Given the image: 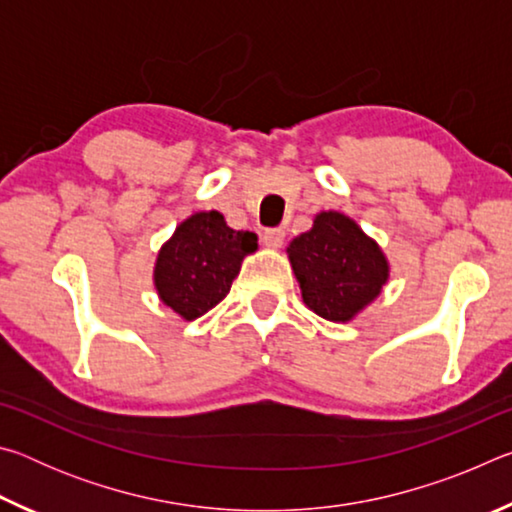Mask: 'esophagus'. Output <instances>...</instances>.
<instances>
[{
	"label": "esophagus",
	"instance_id": "1",
	"mask_svg": "<svg viewBox=\"0 0 512 512\" xmlns=\"http://www.w3.org/2000/svg\"><path fill=\"white\" fill-rule=\"evenodd\" d=\"M284 230L282 228H268V230H264L262 232V241H264V246L266 248H271V250H277V248H282V244H284Z\"/></svg>",
	"mask_w": 512,
	"mask_h": 512
}]
</instances>
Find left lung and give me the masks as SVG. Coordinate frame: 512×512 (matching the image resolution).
I'll use <instances>...</instances> for the list:
<instances>
[{"label":"left lung","instance_id":"obj_1","mask_svg":"<svg viewBox=\"0 0 512 512\" xmlns=\"http://www.w3.org/2000/svg\"><path fill=\"white\" fill-rule=\"evenodd\" d=\"M287 257L302 302L332 323H350L379 298L391 277L384 250L348 214L323 210L291 239Z\"/></svg>","mask_w":512,"mask_h":512}]
</instances>
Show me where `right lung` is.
<instances>
[{
  "label": "right lung",
  "mask_w": 512,
  "mask_h": 512,
  "mask_svg": "<svg viewBox=\"0 0 512 512\" xmlns=\"http://www.w3.org/2000/svg\"><path fill=\"white\" fill-rule=\"evenodd\" d=\"M255 250V232L232 230L216 210L194 212L160 246L153 287L162 305L183 320H196L228 296L241 264Z\"/></svg>",
  "instance_id": "add662e5"
}]
</instances>
